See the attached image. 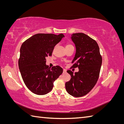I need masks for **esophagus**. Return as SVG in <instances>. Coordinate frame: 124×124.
<instances>
[{"label":"esophagus","mask_w":124,"mask_h":124,"mask_svg":"<svg viewBox=\"0 0 124 124\" xmlns=\"http://www.w3.org/2000/svg\"><path fill=\"white\" fill-rule=\"evenodd\" d=\"M66 73V69H63V73L65 74Z\"/></svg>","instance_id":"1"}]
</instances>
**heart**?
Returning a JSON list of instances; mask_svg holds the SVG:
<instances>
[{"label":"heart","instance_id":"obj_1","mask_svg":"<svg viewBox=\"0 0 124 124\" xmlns=\"http://www.w3.org/2000/svg\"><path fill=\"white\" fill-rule=\"evenodd\" d=\"M71 46H73L72 44H71L70 43L67 44L66 46V47H71Z\"/></svg>","mask_w":124,"mask_h":124}]
</instances>
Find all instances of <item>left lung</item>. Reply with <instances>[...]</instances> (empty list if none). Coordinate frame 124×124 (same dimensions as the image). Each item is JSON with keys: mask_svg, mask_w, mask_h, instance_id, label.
Returning a JSON list of instances; mask_svg holds the SVG:
<instances>
[{"mask_svg": "<svg viewBox=\"0 0 124 124\" xmlns=\"http://www.w3.org/2000/svg\"><path fill=\"white\" fill-rule=\"evenodd\" d=\"M76 45V53L72 68H78V72L67 71L71 79L65 84L67 92L75 97L86 95L93 88L99 77L102 56L96 41L84 33H73L71 37Z\"/></svg>", "mask_w": 124, "mask_h": 124, "instance_id": "8db88e82", "label": "left lung"}]
</instances>
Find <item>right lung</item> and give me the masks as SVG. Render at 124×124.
<instances>
[{"instance_id": "1", "label": "right lung", "mask_w": 124, "mask_h": 124, "mask_svg": "<svg viewBox=\"0 0 124 124\" xmlns=\"http://www.w3.org/2000/svg\"><path fill=\"white\" fill-rule=\"evenodd\" d=\"M64 37L62 33H37L22 44L18 67L25 84L35 94L43 95L51 92L54 82L62 73L59 66L50 69L46 65V58L52 56L55 46Z\"/></svg>"}]
</instances>
